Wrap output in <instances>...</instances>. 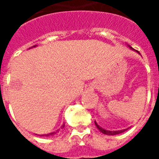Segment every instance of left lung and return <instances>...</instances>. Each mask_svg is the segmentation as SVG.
Masks as SVG:
<instances>
[{
	"label": "left lung",
	"instance_id": "1",
	"mask_svg": "<svg viewBox=\"0 0 159 159\" xmlns=\"http://www.w3.org/2000/svg\"><path fill=\"white\" fill-rule=\"evenodd\" d=\"M129 48L130 49H132V50H134V49L132 48H131L130 46H129ZM135 52H138V53H139V54H140V52H138V51H135ZM94 123H95V125H96L97 129L100 130L101 133L105 134H107V135H115V134H118L123 133L124 131H126V130L128 129H129V128H128V129H125L115 130V131H111V130H107V129H103V128H101V127H100V125H99V124H98V123H96V121H94Z\"/></svg>",
	"mask_w": 159,
	"mask_h": 159
}]
</instances>
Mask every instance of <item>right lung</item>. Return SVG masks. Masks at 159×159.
I'll use <instances>...</instances> for the list:
<instances>
[{
	"label": "right lung",
	"mask_w": 159,
	"mask_h": 159,
	"mask_svg": "<svg viewBox=\"0 0 159 159\" xmlns=\"http://www.w3.org/2000/svg\"><path fill=\"white\" fill-rule=\"evenodd\" d=\"M35 47H36V46H33L32 48H35ZM64 127H65V124H63L62 126L60 127V128H61V129H63V128H64ZM59 129H58V130H56L55 132H52V133H49V134H42V135H40V136H44V137H48V136H50V135H53V134H55L56 133H57V132H59Z\"/></svg>",
	"instance_id": "1"
}]
</instances>
